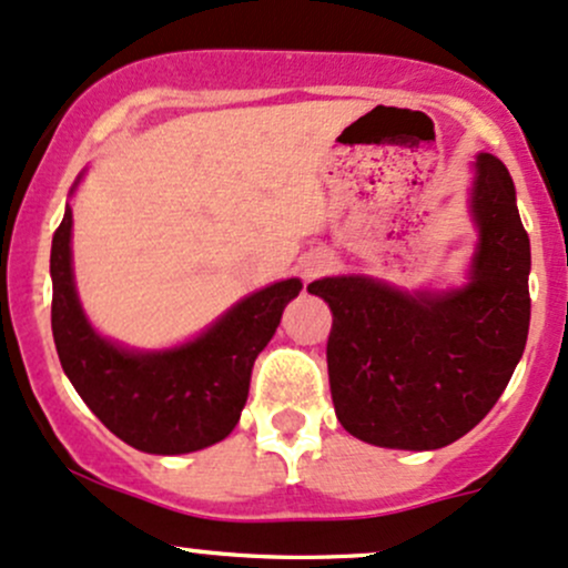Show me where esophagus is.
Returning a JSON list of instances; mask_svg holds the SVG:
<instances>
[{"mask_svg":"<svg viewBox=\"0 0 568 568\" xmlns=\"http://www.w3.org/2000/svg\"><path fill=\"white\" fill-rule=\"evenodd\" d=\"M328 266H331V258L325 256V253H312V256L304 258V264H302V277H304V280H312V277L323 275V272L328 270Z\"/></svg>","mask_w":568,"mask_h":568,"instance_id":"34e87169","label":"esophagus"}]
</instances>
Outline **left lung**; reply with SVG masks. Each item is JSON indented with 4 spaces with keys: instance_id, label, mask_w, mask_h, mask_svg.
Instances as JSON below:
<instances>
[{
    "instance_id": "left-lung-1",
    "label": "left lung",
    "mask_w": 568,
    "mask_h": 568,
    "mask_svg": "<svg viewBox=\"0 0 568 568\" xmlns=\"http://www.w3.org/2000/svg\"><path fill=\"white\" fill-rule=\"evenodd\" d=\"M478 230L467 283L395 288L368 275L310 283L328 302L331 397L342 427L371 446L433 452L459 440L505 393L529 336V234L494 154L473 162Z\"/></svg>"
}]
</instances>
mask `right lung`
<instances>
[{"instance_id":"1","label":"right lung","mask_w":568,"mask_h":568,"mask_svg":"<svg viewBox=\"0 0 568 568\" xmlns=\"http://www.w3.org/2000/svg\"><path fill=\"white\" fill-rule=\"evenodd\" d=\"M80 179L69 194L77 192ZM71 205L53 234V338L63 374L98 419L146 454H189L224 440L240 422L251 368L275 336L302 280L288 277L232 304L202 334L168 349H130L84 315L71 264Z\"/></svg>"}]
</instances>
